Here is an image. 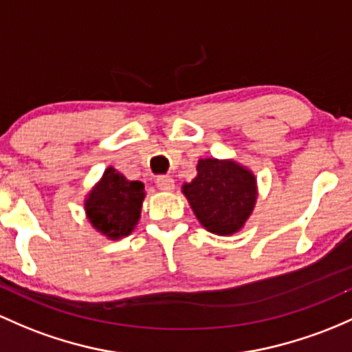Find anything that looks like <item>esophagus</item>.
<instances>
[{"label":"esophagus","instance_id":"esophagus-1","mask_svg":"<svg viewBox=\"0 0 352 352\" xmlns=\"http://www.w3.org/2000/svg\"><path fill=\"white\" fill-rule=\"evenodd\" d=\"M157 187L160 188L162 192H172L175 188V182H173L172 177L162 175L157 179Z\"/></svg>","mask_w":352,"mask_h":352}]
</instances>
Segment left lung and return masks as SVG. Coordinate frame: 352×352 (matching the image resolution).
Segmentation results:
<instances>
[{"instance_id":"obj_1","label":"left lung","mask_w":352,"mask_h":352,"mask_svg":"<svg viewBox=\"0 0 352 352\" xmlns=\"http://www.w3.org/2000/svg\"><path fill=\"white\" fill-rule=\"evenodd\" d=\"M182 192L208 232L232 235L252 214L257 180L249 168L234 160L200 158L197 177L184 184Z\"/></svg>"}]
</instances>
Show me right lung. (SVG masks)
<instances>
[{"label": "right lung", "mask_w": 352, "mask_h": 352, "mask_svg": "<svg viewBox=\"0 0 352 352\" xmlns=\"http://www.w3.org/2000/svg\"><path fill=\"white\" fill-rule=\"evenodd\" d=\"M144 199V184L126 180L113 167H108L85 200V212L98 232L117 241L132 234L140 219Z\"/></svg>", "instance_id": "obj_1"}]
</instances>
